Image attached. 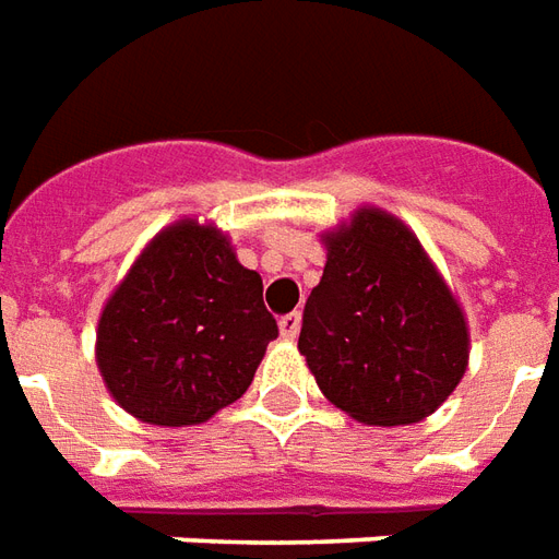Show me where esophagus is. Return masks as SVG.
<instances>
[{
    "mask_svg": "<svg viewBox=\"0 0 559 559\" xmlns=\"http://www.w3.org/2000/svg\"><path fill=\"white\" fill-rule=\"evenodd\" d=\"M280 334L286 340H295L300 334V312H288V316L280 319Z\"/></svg>",
    "mask_w": 559,
    "mask_h": 559,
    "instance_id": "obj_1",
    "label": "esophagus"
}]
</instances>
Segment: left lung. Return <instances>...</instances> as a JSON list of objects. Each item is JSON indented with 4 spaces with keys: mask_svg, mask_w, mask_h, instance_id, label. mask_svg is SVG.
<instances>
[{
    "mask_svg": "<svg viewBox=\"0 0 559 559\" xmlns=\"http://www.w3.org/2000/svg\"><path fill=\"white\" fill-rule=\"evenodd\" d=\"M319 237L328 261L298 340L316 385L361 425L425 421L469 364L461 300L388 210L364 204Z\"/></svg>",
    "mask_w": 559,
    "mask_h": 559,
    "instance_id": "8db88e82",
    "label": "left lung"
}]
</instances>
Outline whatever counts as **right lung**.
Here are the masks:
<instances>
[{
    "instance_id": "1",
    "label": "right lung",
    "mask_w": 559,
    "mask_h": 559,
    "mask_svg": "<svg viewBox=\"0 0 559 559\" xmlns=\"http://www.w3.org/2000/svg\"><path fill=\"white\" fill-rule=\"evenodd\" d=\"M276 334L261 276L237 261L231 237L183 216L141 249L105 300L96 364L138 421L192 427L243 397Z\"/></svg>"
}]
</instances>
